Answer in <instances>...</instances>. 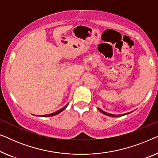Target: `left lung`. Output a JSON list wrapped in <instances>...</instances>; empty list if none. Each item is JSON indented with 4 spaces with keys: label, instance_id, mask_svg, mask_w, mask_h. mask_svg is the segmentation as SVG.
Segmentation results:
<instances>
[{
    "label": "left lung",
    "instance_id": "obj_1",
    "mask_svg": "<svg viewBox=\"0 0 158 158\" xmlns=\"http://www.w3.org/2000/svg\"><path fill=\"white\" fill-rule=\"evenodd\" d=\"M98 110L101 112V113L104 114V115L109 116H113V117H118V116H124V115H126V114H129V113H127V114H119V115H115V114H111L107 113V112H106V111H103V110H101V109H98Z\"/></svg>",
    "mask_w": 158,
    "mask_h": 158
}]
</instances>
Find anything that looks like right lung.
I'll return each instance as SVG.
<instances>
[{
    "mask_svg": "<svg viewBox=\"0 0 158 158\" xmlns=\"http://www.w3.org/2000/svg\"><path fill=\"white\" fill-rule=\"evenodd\" d=\"M68 104H67L65 106H64L63 108H62L61 109H60V110H58L57 111H56V112H54V113H52V114H47V115H43V116H44V117H47V116H55V115H57V114H58L59 113H60V112H62V111H63V110L65 109V108L68 106Z\"/></svg>",
    "mask_w": 158,
    "mask_h": 158,
    "instance_id": "right-lung-1",
    "label": "right lung"
}]
</instances>
